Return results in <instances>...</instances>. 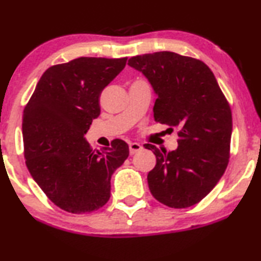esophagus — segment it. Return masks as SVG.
<instances>
[{
	"label": "esophagus",
	"instance_id": "34e87169",
	"mask_svg": "<svg viewBox=\"0 0 261 261\" xmlns=\"http://www.w3.org/2000/svg\"><path fill=\"white\" fill-rule=\"evenodd\" d=\"M129 150H130V155H134V153L141 151L142 145L139 144V143H130Z\"/></svg>",
	"mask_w": 261,
	"mask_h": 261
}]
</instances>
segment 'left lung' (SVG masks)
<instances>
[{
  "instance_id": "left-lung-1",
  "label": "left lung",
  "mask_w": 261,
  "mask_h": 261,
  "mask_svg": "<svg viewBox=\"0 0 261 261\" xmlns=\"http://www.w3.org/2000/svg\"><path fill=\"white\" fill-rule=\"evenodd\" d=\"M157 99L156 122L178 127V146L167 151L152 144L156 166L148 174L150 193L171 208L199 203L222 177L229 161L232 111L211 68L199 59L156 52L129 59Z\"/></svg>"
}]
</instances>
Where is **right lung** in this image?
Here are the masks:
<instances>
[{
  "label": "right lung",
  "instance_id": "add662e5",
  "mask_svg": "<svg viewBox=\"0 0 261 261\" xmlns=\"http://www.w3.org/2000/svg\"><path fill=\"white\" fill-rule=\"evenodd\" d=\"M127 58L82 57L49 67L23 110L24 159L46 196L73 214L101 208L111 195V176L129 156V145L92 150L84 136L100 115L101 91Z\"/></svg>",
  "mask_w": 261,
  "mask_h": 261
}]
</instances>
